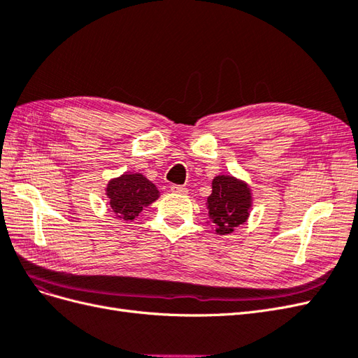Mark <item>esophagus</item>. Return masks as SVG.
<instances>
[{
	"instance_id": "esophagus-1",
	"label": "esophagus",
	"mask_w": 358,
	"mask_h": 358,
	"mask_svg": "<svg viewBox=\"0 0 358 358\" xmlns=\"http://www.w3.org/2000/svg\"><path fill=\"white\" fill-rule=\"evenodd\" d=\"M171 192H178V194H187L188 192V189L185 188V187H182V185H171Z\"/></svg>"
}]
</instances>
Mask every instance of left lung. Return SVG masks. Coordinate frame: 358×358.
I'll return each mask as SVG.
<instances>
[{"label":"left lung","instance_id":"obj_1","mask_svg":"<svg viewBox=\"0 0 358 358\" xmlns=\"http://www.w3.org/2000/svg\"><path fill=\"white\" fill-rule=\"evenodd\" d=\"M251 208V191L248 185L231 176H216L212 194L208 197L209 218L220 234H229L248 220Z\"/></svg>","mask_w":358,"mask_h":358}]
</instances>
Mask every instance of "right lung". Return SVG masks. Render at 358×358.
Instances as JSON below:
<instances>
[{
  "label": "right lung",
  "mask_w": 358,
  "mask_h": 358,
  "mask_svg": "<svg viewBox=\"0 0 358 358\" xmlns=\"http://www.w3.org/2000/svg\"><path fill=\"white\" fill-rule=\"evenodd\" d=\"M110 208L119 220L133 221L138 213L158 199V189L143 175H122L109 182L106 189Z\"/></svg>",
  "instance_id": "right-lung-1"
}]
</instances>
